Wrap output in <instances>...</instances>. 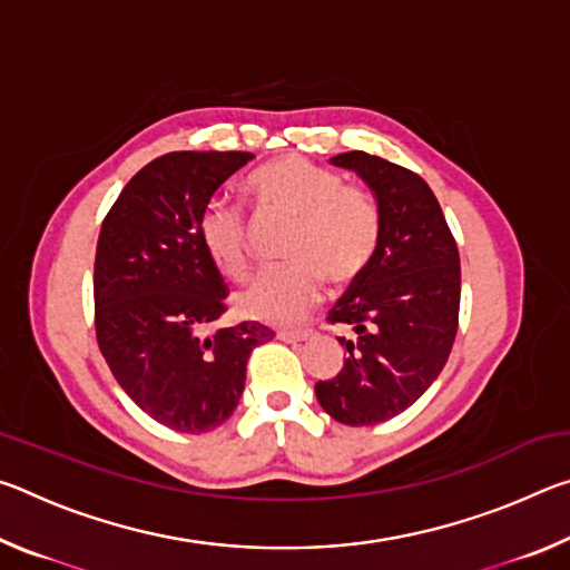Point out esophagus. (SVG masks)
<instances>
[{
	"label": "esophagus",
	"mask_w": 570,
	"mask_h": 570,
	"mask_svg": "<svg viewBox=\"0 0 570 570\" xmlns=\"http://www.w3.org/2000/svg\"><path fill=\"white\" fill-rule=\"evenodd\" d=\"M278 340H284V342H308V340H314V330H282V332H278Z\"/></svg>",
	"instance_id": "1"
}]
</instances>
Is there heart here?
<instances>
[{
	"label": "heart",
	"instance_id": "heart-1",
	"mask_svg": "<svg viewBox=\"0 0 570 570\" xmlns=\"http://www.w3.org/2000/svg\"><path fill=\"white\" fill-rule=\"evenodd\" d=\"M248 188L262 206L296 218L286 244V258L294 262L266 268L236 296V308L248 320L298 322L320 298L324 276L332 284H350L377 254V204L366 190L344 186L334 170L288 156L256 170ZM198 238L220 274L246 276V216L238 206L210 200L200 210Z\"/></svg>",
	"mask_w": 570,
	"mask_h": 570
}]
</instances>
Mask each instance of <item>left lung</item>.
I'll return each instance as SVG.
<instances>
[{"mask_svg": "<svg viewBox=\"0 0 570 570\" xmlns=\"http://www.w3.org/2000/svg\"><path fill=\"white\" fill-rule=\"evenodd\" d=\"M352 170L380 210L377 254L330 312L350 336L342 372L316 382L324 412L350 428L392 420L440 377L458 334L460 254L435 193L417 173L352 150Z\"/></svg>", "mask_w": 570, "mask_h": 570, "instance_id": "left-lung-1", "label": "left lung"}]
</instances>
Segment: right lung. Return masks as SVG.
I'll return each instance as SVG.
<instances>
[{
    "instance_id": "1",
    "label": "right lung",
    "mask_w": 570,
    "mask_h": 570,
    "mask_svg": "<svg viewBox=\"0 0 570 570\" xmlns=\"http://www.w3.org/2000/svg\"><path fill=\"white\" fill-rule=\"evenodd\" d=\"M250 153H168L135 173L105 216L95 254V332L112 377L153 420L200 435L234 414L254 346L274 332L226 312L224 276L198 238L214 193Z\"/></svg>"
}]
</instances>
